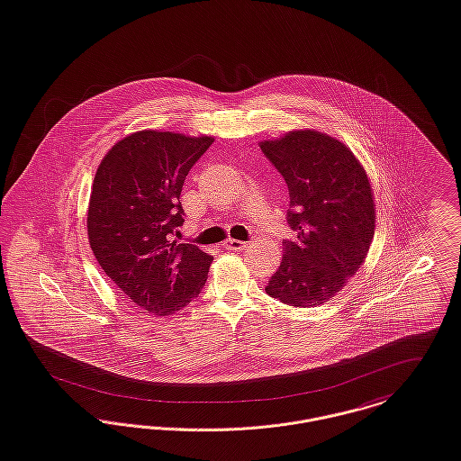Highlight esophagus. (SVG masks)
I'll list each match as a JSON object with an SVG mask.
<instances>
[{"instance_id":"esophagus-1","label":"esophagus","mask_w":461,"mask_h":461,"mask_svg":"<svg viewBox=\"0 0 461 461\" xmlns=\"http://www.w3.org/2000/svg\"><path fill=\"white\" fill-rule=\"evenodd\" d=\"M223 247L227 250H245V249H249V243L247 241H240V240H227L223 243Z\"/></svg>"}]
</instances>
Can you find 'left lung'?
Returning a JSON list of instances; mask_svg holds the SVG:
<instances>
[{"instance_id":"1","label":"left lung","mask_w":461,"mask_h":461,"mask_svg":"<svg viewBox=\"0 0 461 461\" xmlns=\"http://www.w3.org/2000/svg\"><path fill=\"white\" fill-rule=\"evenodd\" d=\"M260 149L287 183V223L295 232V240H284L266 293L291 306L322 304L370 250L375 208L366 172L345 144L313 130L264 140Z\"/></svg>"}]
</instances>
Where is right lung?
<instances>
[{
  "mask_svg": "<svg viewBox=\"0 0 461 461\" xmlns=\"http://www.w3.org/2000/svg\"><path fill=\"white\" fill-rule=\"evenodd\" d=\"M212 140L142 130L114 144L96 170L91 250L120 294L148 313L185 308L206 284L212 257L172 238L185 221V177Z\"/></svg>",
  "mask_w": 461,
  "mask_h": 461,
  "instance_id": "obj_1",
  "label": "right lung"
}]
</instances>
